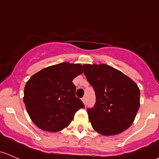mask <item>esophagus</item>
<instances>
[{"label": "esophagus", "instance_id": "1", "mask_svg": "<svg viewBox=\"0 0 159 159\" xmlns=\"http://www.w3.org/2000/svg\"><path fill=\"white\" fill-rule=\"evenodd\" d=\"M81 101H82V102H83V103H84V105H86V103H87V102H86V98L84 97L82 99H81Z\"/></svg>", "mask_w": 159, "mask_h": 159}]
</instances>
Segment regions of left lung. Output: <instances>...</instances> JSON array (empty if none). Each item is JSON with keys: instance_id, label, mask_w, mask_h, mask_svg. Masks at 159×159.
<instances>
[{"instance_id": "left-lung-1", "label": "left lung", "mask_w": 159, "mask_h": 159, "mask_svg": "<svg viewBox=\"0 0 159 159\" xmlns=\"http://www.w3.org/2000/svg\"><path fill=\"white\" fill-rule=\"evenodd\" d=\"M84 75L95 91L96 102L88 108L94 131L102 135L120 134L134 121L140 107V90L132 79L105 64L83 65Z\"/></svg>"}]
</instances>
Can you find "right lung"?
I'll use <instances>...</instances> for the list:
<instances>
[{"instance_id": "1", "label": "right lung", "mask_w": 159, "mask_h": 159, "mask_svg": "<svg viewBox=\"0 0 159 159\" xmlns=\"http://www.w3.org/2000/svg\"><path fill=\"white\" fill-rule=\"evenodd\" d=\"M83 73L81 64L63 62L32 75L24 90V102L34 124L57 132L68 127L77 111L84 105L75 96L72 81Z\"/></svg>"}]
</instances>
